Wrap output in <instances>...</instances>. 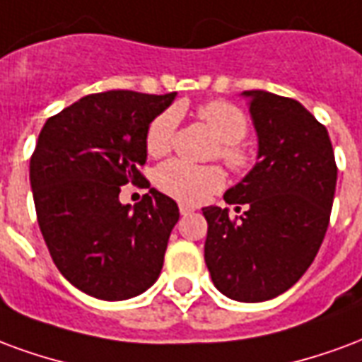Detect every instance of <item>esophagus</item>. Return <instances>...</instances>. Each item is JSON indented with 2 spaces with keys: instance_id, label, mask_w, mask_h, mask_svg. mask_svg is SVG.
<instances>
[{
  "instance_id": "34e87169",
  "label": "esophagus",
  "mask_w": 362,
  "mask_h": 362,
  "mask_svg": "<svg viewBox=\"0 0 362 362\" xmlns=\"http://www.w3.org/2000/svg\"><path fill=\"white\" fill-rule=\"evenodd\" d=\"M179 212H181V216H189L191 212H194V208L189 206V204H179Z\"/></svg>"
}]
</instances>
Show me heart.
Segmentation results:
<instances>
[{
    "label": "heart",
    "instance_id": "obj_1",
    "mask_svg": "<svg viewBox=\"0 0 362 362\" xmlns=\"http://www.w3.org/2000/svg\"><path fill=\"white\" fill-rule=\"evenodd\" d=\"M208 131L218 139L214 144L212 160H221L231 173L247 175L255 163L257 154L245 144L249 133V117L241 107L226 100H212L197 110ZM179 125V110L168 107L152 119L146 131V150L152 156L168 154L175 142ZM154 183L165 194L189 204L204 202L220 191L226 183V173L220 165H191L181 160L162 163L154 173Z\"/></svg>",
    "mask_w": 362,
    "mask_h": 362
}]
</instances>
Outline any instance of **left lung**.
Listing matches in <instances>:
<instances>
[{"mask_svg": "<svg viewBox=\"0 0 362 362\" xmlns=\"http://www.w3.org/2000/svg\"><path fill=\"white\" fill-rule=\"evenodd\" d=\"M258 162L223 194L228 208L202 210L204 260L226 297L260 303L278 297L313 264L332 214L337 165L328 131L293 98L249 90Z\"/></svg>", "mask_w": 362, "mask_h": 362, "instance_id": "obj_1", "label": "left lung"}]
</instances>
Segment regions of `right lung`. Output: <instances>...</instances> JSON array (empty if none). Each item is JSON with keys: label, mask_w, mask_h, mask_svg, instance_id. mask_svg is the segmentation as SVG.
Segmentation results:
<instances>
[{"label": "right lung", "mask_w": 362, "mask_h": 362, "mask_svg": "<svg viewBox=\"0 0 362 362\" xmlns=\"http://www.w3.org/2000/svg\"><path fill=\"white\" fill-rule=\"evenodd\" d=\"M175 92L88 94L52 115L30 156L36 218L54 264L76 289L123 300L146 291L163 266L175 200L150 189L134 208L121 187H150L146 131Z\"/></svg>", "instance_id": "1"}]
</instances>
